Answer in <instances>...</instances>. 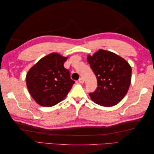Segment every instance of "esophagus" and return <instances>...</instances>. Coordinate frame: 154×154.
<instances>
[{"label":"esophagus","mask_w":154,"mask_h":154,"mask_svg":"<svg viewBox=\"0 0 154 154\" xmlns=\"http://www.w3.org/2000/svg\"><path fill=\"white\" fill-rule=\"evenodd\" d=\"M79 82H80V83H84V79H82V78H80L79 79Z\"/></svg>","instance_id":"esophagus-1"}]
</instances>
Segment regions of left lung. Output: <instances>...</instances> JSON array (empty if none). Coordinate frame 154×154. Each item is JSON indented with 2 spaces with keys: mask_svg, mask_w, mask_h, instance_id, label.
<instances>
[{
  "mask_svg": "<svg viewBox=\"0 0 154 154\" xmlns=\"http://www.w3.org/2000/svg\"><path fill=\"white\" fill-rule=\"evenodd\" d=\"M87 61L96 76L97 87L89 94L95 104L102 106H113L120 102L129 89L132 68L122 57L108 50L100 49Z\"/></svg>",
  "mask_w": 154,
  "mask_h": 154,
  "instance_id": "obj_1",
  "label": "left lung"
}]
</instances>
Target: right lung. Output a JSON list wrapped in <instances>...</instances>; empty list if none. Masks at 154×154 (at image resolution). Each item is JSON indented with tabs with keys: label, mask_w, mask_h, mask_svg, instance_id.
<instances>
[{
	"label": "right lung",
	"mask_w": 154,
	"mask_h": 154,
	"mask_svg": "<svg viewBox=\"0 0 154 154\" xmlns=\"http://www.w3.org/2000/svg\"><path fill=\"white\" fill-rule=\"evenodd\" d=\"M67 57L52 52L42 58L26 74L29 92L37 104L50 107L64 100L75 82L63 66Z\"/></svg>",
	"instance_id": "right-lung-1"
}]
</instances>
